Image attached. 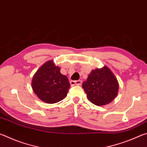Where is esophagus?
Wrapping results in <instances>:
<instances>
[{"mask_svg":"<svg viewBox=\"0 0 147 147\" xmlns=\"http://www.w3.org/2000/svg\"><path fill=\"white\" fill-rule=\"evenodd\" d=\"M82 80H76V81H74V80H71L70 82V84L72 86H81L82 85Z\"/></svg>","mask_w":147,"mask_h":147,"instance_id":"esophagus-1","label":"esophagus"}]
</instances>
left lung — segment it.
<instances>
[{
    "label": "left lung",
    "mask_w": 147,
    "mask_h": 147,
    "mask_svg": "<svg viewBox=\"0 0 147 147\" xmlns=\"http://www.w3.org/2000/svg\"><path fill=\"white\" fill-rule=\"evenodd\" d=\"M82 88L88 100L96 106L110 103L117 94V80L109 69L104 66L91 71L87 80L82 84Z\"/></svg>",
    "instance_id": "obj_1"
}]
</instances>
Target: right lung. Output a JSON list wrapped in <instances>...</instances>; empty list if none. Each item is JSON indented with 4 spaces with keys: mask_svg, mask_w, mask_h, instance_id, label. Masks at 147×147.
Listing matches in <instances>:
<instances>
[{
    "mask_svg": "<svg viewBox=\"0 0 147 147\" xmlns=\"http://www.w3.org/2000/svg\"><path fill=\"white\" fill-rule=\"evenodd\" d=\"M32 87L39 99L46 103L54 104L67 96L70 83L67 77L60 73V68L53 61H49L34 74Z\"/></svg>",
    "mask_w": 147,
    "mask_h": 147,
    "instance_id": "1",
    "label": "right lung"
}]
</instances>
